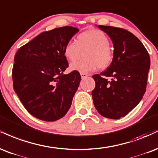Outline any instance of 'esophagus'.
I'll return each mask as SVG.
<instances>
[{
    "instance_id": "obj_1",
    "label": "esophagus",
    "mask_w": 158,
    "mask_h": 158,
    "mask_svg": "<svg viewBox=\"0 0 158 158\" xmlns=\"http://www.w3.org/2000/svg\"><path fill=\"white\" fill-rule=\"evenodd\" d=\"M81 78L84 79V78H86V77H88L89 75H88V74H86V73H81Z\"/></svg>"
}]
</instances>
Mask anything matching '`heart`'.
<instances>
[{
	"label": "heart",
	"instance_id": "1",
	"mask_svg": "<svg viewBox=\"0 0 158 158\" xmlns=\"http://www.w3.org/2000/svg\"><path fill=\"white\" fill-rule=\"evenodd\" d=\"M86 59L72 63L69 68L72 71L88 73L100 69L108 68L114 60V53L109 46V39L103 31L92 29L80 33L76 42L69 40L64 47V55L70 62L78 58L81 50L86 49Z\"/></svg>",
	"mask_w": 158,
	"mask_h": 158
}]
</instances>
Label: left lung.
I'll return each instance as SVG.
<instances>
[{"label": "left lung", "instance_id": "left-lung-1", "mask_svg": "<svg viewBox=\"0 0 158 158\" xmlns=\"http://www.w3.org/2000/svg\"><path fill=\"white\" fill-rule=\"evenodd\" d=\"M98 28L112 40L114 57L106 70L92 76L95 81L92 92L93 103L102 116L119 119L132 110L145 93L149 55L130 31L110 26L99 25Z\"/></svg>", "mask_w": 158, "mask_h": 158}]
</instances>
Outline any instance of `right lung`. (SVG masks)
Instances as JSON below:
<instances>
[{
	"instance_id": "1",
	"label": "right lung",
	"mask_w": 158,
	"mask_h": 158,
	"mask_svg": "<svg viewBox=\"0 0 158 158\" xmlns=\"http://www.w3.org/2000/svg\"><path fill=\"white\" fill-rule=\"evenodd\" d=\"M78 31L66 26L44 31L15 55L14 90L25 109L36 118L55 121L71 106L81 77L77 71L64 74L69 66L64 47Z\"/></svg>"
}]
</instances>
